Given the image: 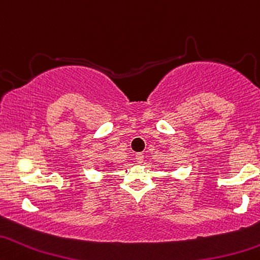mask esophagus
<instances>
[{"label": "esophagus", "mask_w": 260, "mask_h": 260, "mask_svg": "<svg viewBox=\"0 0 260 260\" xmlns=\"http://www.w3.org/2000/svg\"><path fill=\"white\" fill-rule=\"evenodd\" d=\"M135 161L138 163L144 162V153H136L135 154Z\"/></svg>", "instance_id": "34e87169"}]
</instances>
